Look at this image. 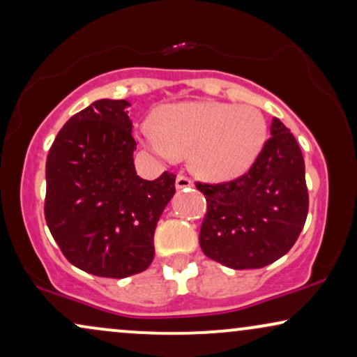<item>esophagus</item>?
Returning a JSON list of instances; mask_svg holds the SVG:
<instances>
[{"label":"esophagus","mask_w":357,"mask_h":357,"mask_svg":"<svg viewBox=\"0 0 357 357\" xmlns=\"http://www.w3.org/2000/svg\"><path fill=\"white\" fill-rule=\"evenodd\" d=\"M176 188L178 189L192 188V179L188 178L186 174H178V178H176Z\"/></svg>","instance_id":"obj_1"}]
</instances>
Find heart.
<instances>
[{
    "instance_id": "heart-1",
    "label": "heart",
    "mask_w": 357,
    "mask_h": 357,
    "mask_svg": "<svg viewBox=\"0 0 357 357\" xmlns=\"http://www.w3.org/2000/svg\"><path fill=\"white\" fill-rule=\"evenodd\" d=\"M143 142L165 160L191 153V165L209 179H229L250 168L267 139V123L254 107L224 102L166 105L139 128Z\"/></svg>"
}]
</instances>
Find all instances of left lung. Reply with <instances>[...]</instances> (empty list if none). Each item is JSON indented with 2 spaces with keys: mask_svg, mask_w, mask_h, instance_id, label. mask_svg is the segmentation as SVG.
Returning <instances> with one entry per match:
<instances>
[{
  "mask_svg": "<svg viewBox=\"0 0 357 357\" xmlns=\"http://www.w3.org/2000/svg\"><path fill=\"white\" fill-rule=\"evenodd\" d=\"M249 171L232 181L196 183L206 196L199 245L236 270L273 264L295 245L308 215L305 160L290 130L273 119Z\"/></svg>",
  "mask_w": 357,
  "mask_h": 357,
  "instance_id": "1",
  "label": "left lung"
}]
</instances>
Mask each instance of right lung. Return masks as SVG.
I'll use <instances>...</instances> for the list:
<instances>
[{
	"label": "right lung",
	"mask_w": 357,
	"mask_h": 357,
	"mask_svg": "<svg viewBox=\"0 0 357 357\" xmlns=\"http://www.w3.org/2000/svg\"><path fill=\"white\" fill-rule=\"evenodd\" d=\"M126 100L93 102L62 126L46 161L44 215L72 265L105 278L150 267L160 215L176 192V174L155 181L135 171Z\"/></svg>",
	"instance_id": "add662e5"
}]
</instances>
